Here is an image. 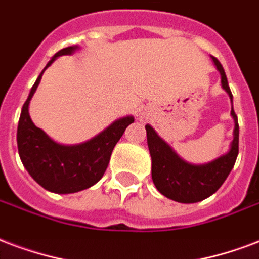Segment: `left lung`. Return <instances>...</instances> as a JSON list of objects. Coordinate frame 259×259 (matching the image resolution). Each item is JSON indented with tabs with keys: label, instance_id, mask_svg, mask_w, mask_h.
<instances>
[{
	"label": "left lung",
	"instance_id": "left-lung-1",
	"mask_svg": "<svg viewBox=\"0 0 259 259\" xmlns=\"http://www.w3.org/2000/svg\"><path fill=\"white\" fill-rule=\"evenodd\" d=\"M213 61L221 73V84L232 101L224 68L215 57H213ZM231 114L235 120L231 149L225 155L206 165H191L183 161L150 125H146L147 145L151 155V178L162 195L180 203H195L213 195L223 186L239 153V124L233 106Z\"/></svg>",
	"mask_w": 259,
	"mask_h": 259
}]
</instances>
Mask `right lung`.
Returning a JSON list of instances; mask_svg holds the SVG:
<instances>
[{"label": "right lung", "mask_w": 259, "mask_h": 259, "mask_svg": "<svg viewBox=\"0 0 259 259\" xmlns=\"http://www.w3.org/2000/svg\"><path fill=\"white\" fill-rule=\"evenodd\" d=\"M76 46L61 49L54 54L45 69L64 54H71ZM45 69L32 85L28 98L23 105L17 125V149L23 165L35 182L45 190L57 194H71L94 186L108 168L114 146L134 117H122L97 137L76 146H63L53 142L40 128L35 127L28 114L32 98Z\"/></svg>", "instance_id": "right-lung-1"}]
</instances>
